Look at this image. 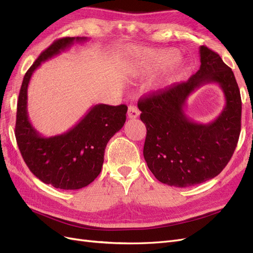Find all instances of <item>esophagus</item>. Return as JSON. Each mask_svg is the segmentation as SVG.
<instances>
[{"mask_svg":"<svg viewBox=\"0 0 253 253\" xmlns=\"http://www.w3.org/2000/svg\"><path fill=\"white\" fill-rule=\"evenodd\" d=\"M138 116H139L138 109H137L136 106H134V105H129L128 109H127V117L131 118V119H134V118H137Z\"/></svg>","mask_w":253,"mask_h":253,"instance_id":"obj_1","label":"esophagus"}]
</instances>
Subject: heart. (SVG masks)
Wrapping results in <instances>:
<instances>
[{
  "instance_id": "heart-1",
  "label": "heart",
  "mask_w": 253,
  "mask_h": 253,
  "mask_svg": "<svg viewBox=\"0 0 253 253\" xmlns=\"http://www.w3.org/2000/svg\"><path fill=\"white\" fill-rule=\"evenodd\" d=\"M177 51L174 49H143L135 48L132 50L133 62L131 65V75L134 77H140L164 67L177 57ZM171 78L170 75L163 76L152 82V88L159 89L164 87Z\"/></svg>"
}]
</instances>
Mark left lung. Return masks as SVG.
Wrapping results in <instances>:
<instances>
[{"instance_id":"1","label":"left lung","mask_w":253,"mask_h":253,"mask_svg":"<svg viewBox=\"0 0 253 253\" xmlns=\"http://www.w3.org/2000/svg\"><path fill=\"white\" fill-rule=\"evenodd\" d=\"M200 56V70L188 81L153 91L138 101L147 127L145 162L160 182L178 188L217 176L232 157L241 133L242 100L232 70L204 45ZM208 83L221 86L225 106L215 121L197 124L185 115V102L195 89Z\"/></svg>"}]
</instances>
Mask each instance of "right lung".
I'll return each mask as SVG.
<instances>
[{
  "label": "right lung",
  "instance_id": "right-lung-1",
  "mask_svg": "<svg viewBox=\"0 0 253 253\" xmlns=\"http://www.w3.org/2000/svg\"><path fill=\"white\" fill-rule=\"evenodd\" d=\"M85 37H66L41 52L24 76L19 94L16 138L25 164L36 177L57 189L78 190L100 174L109 140L124 126L127 106L96 104L67 132L44 137L30 124L27 113V88L34 72L42 62L84 42Z\"/></svg>",
  "mask_w": 253,
  "mask_h": 253
}]
</instances>
